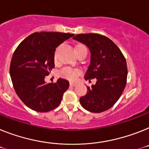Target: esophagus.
<instances>
[{
    "mask_svg": "<svg viewBox=\"0 0 149 149\" xmlns=\"http://www.w3.org/2000/svg\"><path fill=\"white\" fill-rule=\"evenodd\" d=\"M70 86H76V85H77V83H76V82H70Z\"/></svg>",
    "mask_w": 149,
    "mask_h": 149,
    "instance_id": "obj_1",
    "label": "esophagus"
}]
</instances>
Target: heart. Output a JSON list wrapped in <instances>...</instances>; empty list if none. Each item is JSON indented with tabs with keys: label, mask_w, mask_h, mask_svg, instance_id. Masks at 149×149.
<instances>
[{
	"label": "heart",
	"mask_w": 149,
	"mask_h": 149,
	"mask_svg": "<svg viewBox=\"0 0 149 149\" xmlns=\"http://www.w3.org/2000/svg\"><path fill=\"white\" fill-rule=\"evenodd\" d=\"M55 59L57 58V54H54ZM80 74V70L77 68H72L70 67H65L59 72V75L63 78L68 79L70 80H75L79 75Z\"/></svg>",
	"instance_id": "b5f03b06"
}]
</instances>
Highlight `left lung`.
I'll return each mask as SVG.
<instances>
[{
    "mask_svg": "<svg viewBox=\"0 0 149 149\" xmlns=\"http://www.w3.org/2000/svg\"><path fill=\"white\" fill-rule=\"evenodd\" d=\"M73 39L86 45L91 59L84 78L95 79L87 93L79 98L81 105L93 113H101L113 107L124 90L127 78L124 56L110 38L99 34H78Z\"/></svg>",
    "mask_w": 149,
    "mask_h": 149,
    "instance_id": "obj_1",
    "label": "left lung"
}]
</instances>
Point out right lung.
<instances>
[{"label":"right lung","instance_id":"add662e5","mask_svg":"<svg viewBox=\"0 0 149 149\" xmlns=\"http://www.w3.org/2000/svg\"><path fill=\"white\" fill-rule=\"evenodd\" d=\"M74 34L57 32H35L19 45L11 60L10 74L17 95L27 107L47 112L59 106L69 81L55 83L45 80L54 67L56 47Z\"/></svg>","mask_w":149,"mask_h":149}]
</instances>
